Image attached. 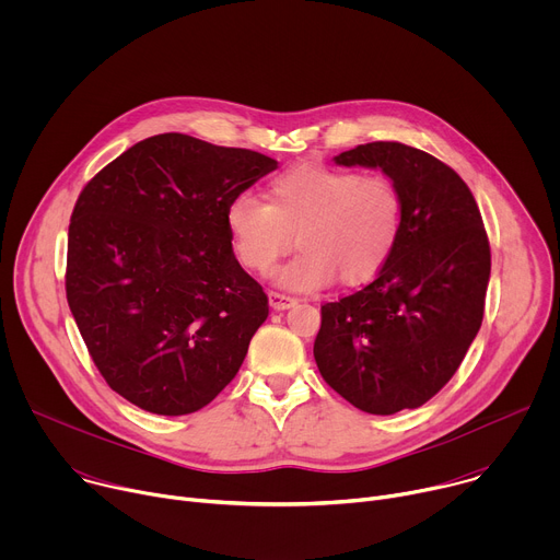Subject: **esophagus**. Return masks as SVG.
<instances>
[{"label": "esophagus", "instance_id": "esophagus-1", "mask_svg": "<svg viewBox=\"0 0 560 560\" xmlns=\"http://www.w3.org/2000/svg\"><path fill=\"white\" fill-rule=\"evenodd\" d=\"M268 299H270V305L275 310H288V307H292L296 303L294 296L283 294V292H268Z\"/></svg>", "mask_w": 560, "mask_h": 560}]
</instances>
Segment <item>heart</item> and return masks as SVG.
Instances as JSON below:
<instances>
[{
	"instance_id": "obj_1",
	"label": "heart",
	"mask_w": 560,
	"mask_h": 560,
	"mask_svg": "<svg viewBox=\"0 0 560 560\" xmlns=\"http://www.w3.org/2000/svg\"><path fill=\"white\" fill-rule=\"evenodd\" d=\"M225 223L238 261L255 272H268L296 234L301 248L275 272L281 288L322 290L337 277L361 285L385 268L401 238L404 197L383 175L303 164L272 179L268 203L234 197Z\"/></svg>"
}]
</instances>
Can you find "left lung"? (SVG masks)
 <instances>
[{
	"instance_id": "obj_1",
	"label": "left lung",
	"mask_w": 560,
	"mask_h": 560,
	"mask_svg": "<svg viewBox=\"0 0 560 560\" xmlns=\"http://www.w3.org/2000/svg\"><path fill=\"white\" fill-rule=\"evenodd\" d=\"M335 164L381 168L401 190L404 228L372 283L322 305L314 361L368 415L421 408L483 322L492 257L481 212L450 166L406 143H363Z\"/></svg>"
}]
</instances>
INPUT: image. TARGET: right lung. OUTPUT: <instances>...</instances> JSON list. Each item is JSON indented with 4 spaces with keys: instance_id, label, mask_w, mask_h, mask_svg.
<instances>
[{
    "instance_id": "right-lung-1",
    "label": "right lung",
    "mask_w": 560,
    "mask_h": 560,
    "mask_svg": "<svg viewBox=\"0 0 560 560\" xmlns=\"http://www.w3.org/2000/svg\"><path fill=\"white\" fill-rule=\"evenodd\" d=\"M277 162L182 132L148 137L79 195L66 299L106 383L132 406L192 415L234 378L268 318L225 210Z\"/></svg>"
}]
</instances>
